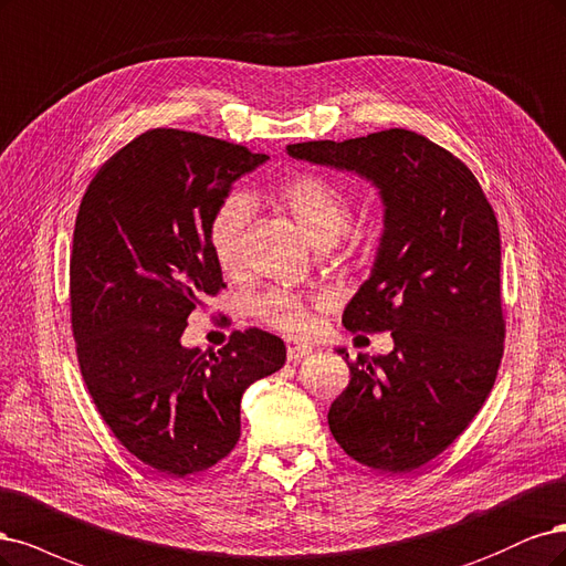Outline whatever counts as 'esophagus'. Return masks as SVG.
I'll return each mask as SVG.
<instances>
[{
    "label": "esophagus",
    "mask_w": 566,
    "mask_h": 566,
    "mask_svg": "<svg viewBox=\"0 0 566 566\" xmlns=\"http://www.w3.org/2000/svg\"><path fill=\"white\" fill-rule=\"evenodd\" d=\"M310 355H313V348H310V345H298V343L289 345V350H286V357H289L291 361H298V359L310 357Z\"/></svg>",
    "instance_id": "34e87169"
}]
</instances>
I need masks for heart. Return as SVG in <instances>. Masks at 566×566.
Here are the masks:
<instances>
[{
	"mask_svg": "<svg viewBox=\"0 0 566 566\" xmlns=\"http://www.w3.org/2000/svg\"><path fill=\"white\" fill-rule=\"evenodd\" d=\"M277 199L317 247L334 244L348 232L355 218V199L329 178L301 174L277 188ZM251 218L249 195L234 190L218 202L207 221V244L218 268L237 270L242 259V240ZM315 298L291 289H270L253 301V315L265 326L289 336H303L313 326Z\"/></svg>",
	"mask_w": 566,
	"mask_h": 566,
	"instance_id": "heart-1",
	"label": "heart"
}]
</instances>
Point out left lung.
Wrapping results in <instances>:
<instances>
[{
  "label": "left lung",
  "mask_w": 566,
  "mask_h": 566,
  "mask_svg": "<svg viewBox=\"0 0 566 566\" xmlns=\"http://www.w3.org/2000/svg\"><path fill=\"white\" fill-rule=\"evenodd\" d=\"M286 150L371 178L386 202L374 272L343 324L353 334L390 332L395 350L348 361L353 378L329 428L357 463L405 475L440 455L494 388L505 340L494 207L459 157L416 132Z\"/></svg>",
  "instance_id": "obj_1"
}]
</instances>
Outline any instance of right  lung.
I'll use <instances>...</instances> for the list:
<instances>
[{
	"instance_id": "add662e5",
	"label": "right lung",
	"mask_w": 566,
	"mask_h": 566,
	"mask_svg": "<svg viewBox=\"0 0 566 566\" xmlns=\"http://www.w3.org/2000/svg\"><path fill=\"white\" fill-rule=\"evenodd\" d=\"M268 159L240 143L150 129L91 180L70 251V324L82 378L119 444L169 478L209 470L240 442V402L286 345L232 332L184 348L188 317L226 289L207 221L234 180Z\"/></svg>"
}]
</instances>
